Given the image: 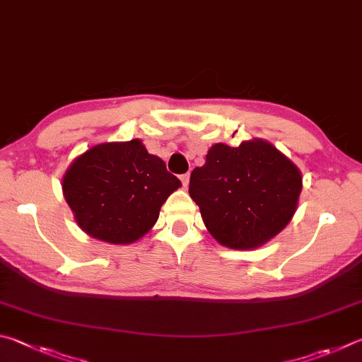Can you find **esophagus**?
<instances>
[{
	"mask_svg": "<svg viewBox=\"0 0 362 362\" xmlns=\"http://www.w3.org/2000/svg\"><path fill=\"white\" fill-rule=\"evenodd\" d=\"M189 177H191V175H189V173H185V175L180 176V180H181L182 186H185V187H187V185H189Z\"/></svg>",
	"mask_w": 362,
	"mask_h": 362,
	"instance_id": "obj_1",
	"label": "esophagus"
}]
</instances>
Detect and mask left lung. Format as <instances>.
<instances>
[{"label":"left lung","mask_w":362,"mask_h":362,"mask_svg":"<svg viewBox=\"0 0 362 362\" xmlns=\"http://www.w3.org/2000/svg\"><path fill=\"white\" fill-rule=\"evenodd\" d=\"M300 191V171L262 139L238 148L214 144L189 182V195L200 206L206 229L233 250L256 248L281 232Z\"/></svg>","instance_id":"obj_1"}]
</instances>
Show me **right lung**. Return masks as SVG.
<instances>
[{
	"label": "right lung",
	"instance_id": "add662e5",
	"mask_svg": "<svg viewBox=\"0 0 362 362\" xmlns=\"http://www.w3.org/2000/svg\"><path fill=\"white\" fill-rule=\"evenodd\" d=\"M181 186L165 162L139 139L97 144L79 156L63 177V194L81 229L114 245L136 242Z\"/></svg>",
	"mask_w": 362,
	"mask_h": 362
}]
</instances>
